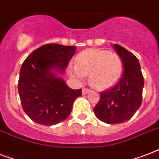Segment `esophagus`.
Instances as JSON below:
<instances>
[{"label": "esophagus", "instance_id": "esophagus-1", "mask_svg": "<svg viewBox=\"0 0 159 159\" xmlns=\"http://www.w3.org/2000/svg\"><path fill=\"white\" fill-rule=\"evenodd\" d=\"M90 91H91V90L88 89V88H83V89H82V95H86L87 93H88Z\"/></svg>", "mask_w": 159, "mask_h": 159}]
</instances>
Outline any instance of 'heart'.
Returning a JSON list of instances; mask_svg holds the SVG:
<instances>
[{"label": "heart", "instance_id": "1", "mask_svg": "<svg viewBox=\"0 0 159 159\" xmlns=\"http://www.w3.org/2000/svg\"><path fill=\"white\" fill-rule=\"evenodd\" d=\"M122 59L118 53L105 49L91 48L77 55L76 65L71 66V74L78 79L89 74V82L97 89L113 86L122 72Z\"/></svg>", "mask_w": 159, "mask_h": 159}]
</instances>
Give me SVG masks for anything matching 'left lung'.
<instances>
[{
	"label": "left lung",
	"mask_w": 159,
	"mask_h": 159,
	"mask_svg": "<svg viewBox=\"0 0 159 159\" xmlns=\"http://www.w3.org/2000/svg\"><path fill=\"white\" fill-rule=\"evenodd\" d=\"M114 48L123 62V73L114 87L101 92L93 109L100 120L111 125L123 123L134 115L142 104L144 85L138 58L119 44H114Z\"/></svg>",
	"instance_id": "1"
}]
</instances>
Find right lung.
I'll use <instances>...</instances> for the list:
<instances>
[{"instance_id": "right-lung-1", "label": "right lung", "mask_w": 159, "mask_h": 159, "mask_svg": "<svg viewBox=\"0 0 159 159\" xmlns=\"http://www.w3.org/2000/svg\"><path fill=\"white\" fill-rule=\"evenodd\" d=\"M76 47L47 43L34 50L24 61L20 71L18 92L22 108L30 118L43 125L63 121L71 113L82 89H71L62 74L75 54Z\"/></svg>"}]
</instances>
